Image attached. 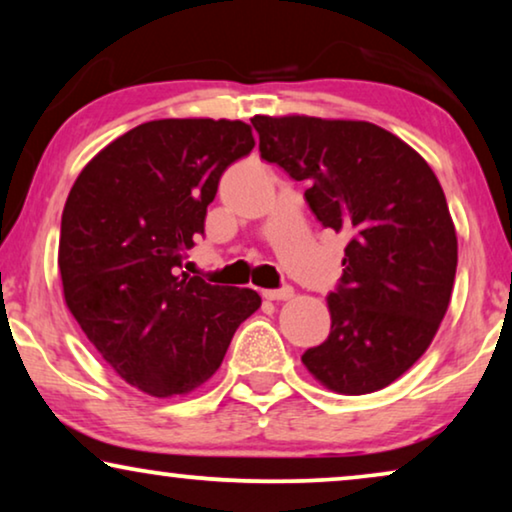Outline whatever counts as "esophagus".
<instances>
[{
  "label": "esophagus",
  "mask_w": 512,
  "mask_h": 512,
  "mask_svg": "<svg viewBox=\"0 0 512 512\" xmlns=\"http://www.w3.org/2000/svg\"><path fill=\"white\" fill-rule=\"evenodd\" d=\"M263 298L265 300H289V298H293V289L291 286H284V289H265Z\"/></svg>",
  "instance_id": "1"
}]
</instances>
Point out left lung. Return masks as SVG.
Returning <instances> with one entry per match:
<instances>
[{"mask_svg":"<svg viewBox=\"0 0 512 512\" xmlns=\"http://www.w3.org/2000/svg\"><path fill=\"white\" fill-rule=\"evenodd\" d=\"M258 151L291 179L321 226L349 235L331 333L303 354L326 389L361 396L419 361L452 298L457 230L440 181L401 137L368 121L254 116Z\"/></svg>","mask_w":512,"mask_h":512,"instance_id":"8db88e82","label":"left lung"}]
</instances>
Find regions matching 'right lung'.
<instances>
[{
    "label": "right lung",
    "instance_id": "right-lung-1",
    "mask_svg": "<svg viewBox=\"0 0 512 512\" xmlns=\"http://www.w3.org/2000/svg\"><path fill=\"white\" fill-rule=\"evenodd\" d=\"M254 144L242 121H149L104 146L67 195L58 247L67 310L114 373L153 398L202 387L261 307L256 291L181 270L223 170Z\"/></svg>",
    "mask_w": 512,
    "mask_h": 512
}]
</instances>
